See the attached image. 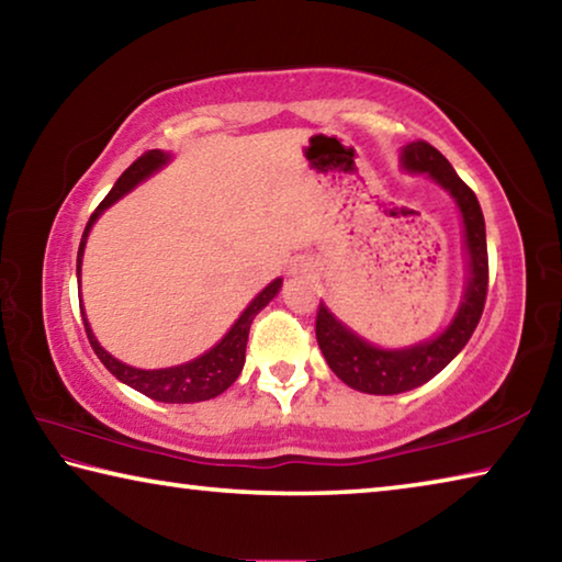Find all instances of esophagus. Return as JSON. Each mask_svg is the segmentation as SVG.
I'll return each mask as SVG.
<instances>
[{
  "mask_svg": "<svg viewBox=\"0 0 562 562\" xmlns=\"http://www.w3.org/2000/svg\"><path fill=\"white\" fill-rule=\"evenodd\" d=\"M290 274H292V278H297V280H307V278H312V268L307 262H294Z\"/></svg>",
  "mask_w": 562,
  "mask_h": 562,
  "instance_id": "obj_1",
  "label": "esophagus"
}]
</instances>
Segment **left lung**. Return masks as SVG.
I'll use <instances>...</instances> for the list:
<instances>
[{
    "mask_svg": "<svg viewBox=\"0 0 562 562\" xmlns=\"http://www.w3.org/2000/svg\"><path fill=\"white\" fill-rule=\"evenodd\" d=\"M402 166L412 173L436 180L459 205L463 217V243L469 255V278L456 317L439 337L404 349L369 345L331 315L325 302L317 310V341L327 364L341 382L364 394H402L429 382L471 339L483 315L488 292V247L486 223L473 190L463 183L453 166L426 140H412L402 150Z\"/></svg>",
    "mask_w": 562,
    "mask_h": 562,
    "instance_id": "obj_1",
    "label": "left lung"
}]
</instances>
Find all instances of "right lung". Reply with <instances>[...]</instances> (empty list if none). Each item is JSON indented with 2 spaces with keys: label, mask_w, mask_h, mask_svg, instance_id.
I'll list each match as a JSON object with an SVG mask.
<instances>
[{
  "label": "right lung",
  "mask_w": 562,
  "mask_h": 562,
  "mask_svg": "<svg viewBox=\"0 0 562 562\" xmlns=\"http://www.w3.org/2000/svg\"><path fill=\"white\" fill-rule=\"evenodd\" d=\"M170 160L168 154L164 150H148V154L140 156L138 160L123 170V176L116 180V186L111 188V193L103 198L101 205L93 211L89 217L87 231L81 235V245H79V258H76V272L81 274V258H83V247H87V237L91 233V225L99 221V215L106 211L109 205H113L128 193V190L136 188L140 180H146L148 176H154L156 170L164 168ZM282 280H272L268 288H265L258 297H255L250 304H247L245 312L237 317L231 331L217 341V345L205 351L203 357H198L193 361H186V364L178 367H168V369H136L119 361L116 357H111L106 349L99 345V339L93 337V331L89 327L87 315L81 312L83 317V327H87V337L91 341L93 351L101 359V364L109 369V372L119 379V382L128 384L136 392L146 394L154 402H164V404H195V402H207V398H215L217 394H223L227 386H231L237 376L243 372L245 364V347H247V335H250V325L255 315L262 307H268L270 300L280 292ZM81 302V300H79Z\"/></svg>",
  "instance_id": "1"
}]
</instances>
